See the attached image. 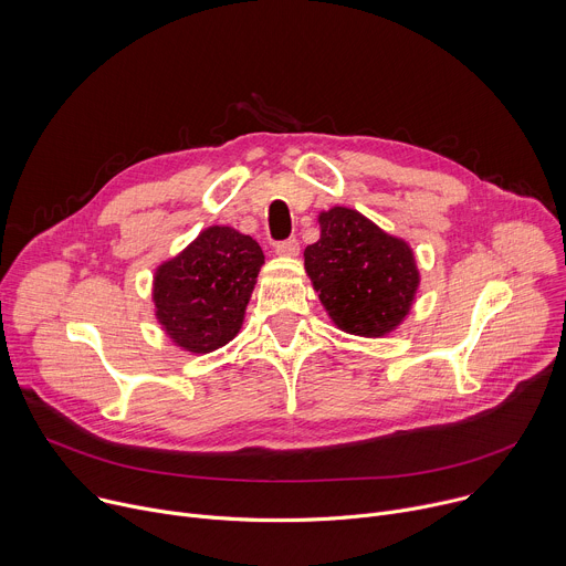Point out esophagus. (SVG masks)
<instances>
[{"label": "esophagus", "instance_id": "34e87169", "mask_svg": "<svg viewBox=\"0 0 566 566\" xmlns=\"http://www.w3.org/2000/svg\"><path fill=\"white\" fill-rule=\"evenodd\" d=\"M275 253H277L280 258H297V255H300V241H297V239L280 241V244L275 247Z\"/></svg>", "mask_w": 566, "mask_h": 566}]
</instances>
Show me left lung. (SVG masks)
I'll return each instance as SVG.
<instances>
[{
	"mask_svg": "<svg viewBox=\"0 0 566 566\" xmlns=\"http://www.w3.org/2000/svg\"><path fill=\"white\" fill-rule=\"evenodd\" d=\"M317 221L319 239L304 249V269L332 322L363 338L391 334L421 282L410 244L345 206L319 212Z\"/></svg>",
	"mask_w": 566,
	"mask_h": 566,
	"instance_id": "obj_1",
	"label": "left lung"
}]
</instances>
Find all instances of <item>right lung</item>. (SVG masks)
I'll return each mask as SVG.
<instances>
[{
    "label": "right lung",
    "instance_id": "right-lung-1",
    "mask_svg": "<svg viewBox=\"0 0 566 566\" xmlns=\"http://www.w3.org/2000/svg\"><path fill=\"white\" fill-rule=\"evenodd\" d=\"M264 253L230 226H210L154 273V313L172 343L190 354L228 345L244 325Z\"/></svg>",
    "mask_w": 566,
    "mask_h": 566
}]
</instances>
